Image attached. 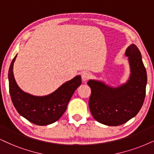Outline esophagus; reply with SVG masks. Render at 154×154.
I'll list each match as a JSON object with an SVG mask.
<instances>
[{"mask_svg": "<svg viewBox=\"0 0 154 154\" xmlns=\"http://www.w3.org/2000/svg\"><path fill=\"white\" fill-rule=\"evenodd\" d=\"M81 78H82V80L83 81H86L90 79L91 75L88 72H83V73H82V75H81Z\"/></svg>", "mask_w": 154, "mask_h": 154, "instance_id": "34e87169", "label": "esophagus"}]
</instances>
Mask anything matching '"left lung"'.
I'll list each match as a JSON object with an SVG mask.
<instances>
[{
    "instance_id": "8db88e82",
    "label": "left lung",
    "mask_w": 154,
    "mask_h": 154,
    "mask_svg": "<svg viewBox=\"0 0 154 154\" xmlns=\"http://www.w3.org/2000/svg\"><path fill=\"white\" fill-rule=\"evenodd\" d=\"M125 54L131 68L126 83L113 88L96 80L87 83L91 88L88 105L93 117L107 126L122 125L136 116L145 99L147 74L141 52L136 45L131 44Z\"/></svg>"
}]
</instances>
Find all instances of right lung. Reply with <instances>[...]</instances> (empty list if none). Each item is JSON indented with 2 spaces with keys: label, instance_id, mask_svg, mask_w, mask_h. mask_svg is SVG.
Returning a JSON list of instances; mask_svg holds the SVG:
<instances>
[{
  "label": "right lung",
  "instance_id": "1",
  "mask_svg": "<svg viewBox=\"0 0 154 154\" xmlns=\"http://www.w3.org/2000/svg\"><path fill=\"white\" fill-rule=\"evenodd\" d=\"M16 56L8 71L9 91L13 106L19 114L35 125L45 126L56 122L66 111L74 91L81 84V77H74L47 96H33L23 91L15 81L13 68Z\"/></svg>",
  "mask_w": 154,
  "mask_h": 154
}]
</instances>
